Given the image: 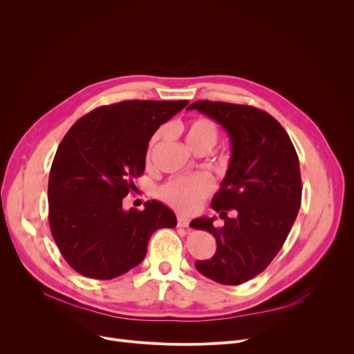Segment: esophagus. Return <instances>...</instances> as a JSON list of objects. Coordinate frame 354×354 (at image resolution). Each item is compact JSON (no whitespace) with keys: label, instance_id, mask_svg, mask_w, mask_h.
<instances>
[{"label":"esophagus","instance_id":"esophagus-1","mask_svg":"<svg viewBox=\"0 0 354 354\" xmlns=\"http://www.w3.org/2000/svg\"><path fill=\"white\" fill-rule=\"evenodd\" d=\"M189 218L185 217V216H177V224L178 227H187L189 226Z\"/></svg>","mask_w":354,"mask_h":354}]
</instances>
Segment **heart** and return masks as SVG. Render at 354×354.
<instances>
[{"mask_svg": "<svg viewBox=\"0 0 354 354\" xmlns=\"http://www.w3.org/2000/svg\"><path fill=\"white\" fill-rule=\"evenodd\" d=\"M164 133L165 130H159L151 138V143H149L147 147V160L151 159L153 149L160 138H162ZM185 137L192 151L208 152L216 146L218 140V127L209 118H194V120L185 125ZM212 190V178L205 173H199L171 178L168 183L159 189V196L168 205L178 211L195 212L202 201L211 195Z\"/></svg>", "mask_w": 354, "mask_h": 354, "instance_id": "heart-1", "label": "heart"}]
</instances>
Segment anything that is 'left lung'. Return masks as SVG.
<instances>
[{
    "instance_id": "1",
    "label": "left lung",
    "mask_w": 354,
    "mask_h": 354,
    "mask_svg": "<svg viewBox=\"0 0 354 354\" xmlns=\"http://www.w3.org/2000/svg\"><path fill=\"white\" fill-rule=\"evenodd\" d=\"M187 109L199 111L227 131L232 156L221 187L211 207L214 218H196L194 229L214 234L217 251L198 260L196 269L223 285H239L260 274L286 241L301 205V174L295 147L272 115L248 104L198 100ZM234 209L237 216L227 217Z\"/></svg>"
}]
</instances>
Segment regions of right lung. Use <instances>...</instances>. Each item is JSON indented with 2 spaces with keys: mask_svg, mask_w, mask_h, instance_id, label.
Returning <instances> with one entry per match:
<instances>
[{
  "mask_svg": "<svg viewBox=\"0 0 354 354\" xmlns=\"http://www.w3.org/2000/svg\"><path fill=\"white\" fill-rule=\"evenodd\" d=\"M187 100H125L91 111L63 137L50 169L48 221L63 259L75 272L108 281L138 266L152 233L176 227V214L147 201L122 209L142 176L151 137Z\"/></svg>",
  "mask_w": 354,
  "mask_h": 354,
  "instance_id": "add662e5",
  "label": "right lung"
}]
</instances>
